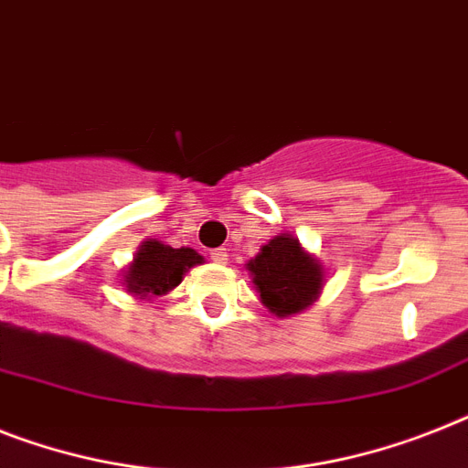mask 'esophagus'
I'll return each instance as SVG.
<instances>
[{"mask_svg": "<svg viewBox=\"0 0 468 468\" xmlns=\"http://www.w3.org/2000/svg\"><path fill=\"white\" fill-rule=\"evenodd\" d=\"M211 260H214L216 264H228V250H226V247H216V250H211Z\"/></svg>", "mask_w": 468, "mask_h": 468, "instance_id": "34e87169", "label": "esophagus"}]
</instances>
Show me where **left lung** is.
I'll return each mask as SVG.
<instances>
[{"label": "left lung", "mask_w": 468, "mask_h": 468, "mask_svg": "<svg viewBox=\"0 0 468 468\" xmlns=\"http://www.w3.org/2000/svg\"><path fill=\"white\" fill-rule=\"evenodd\" d=\"M247 271L260 293L261 305L276 317L303 313L320 298L324 269L317 257L303 250L298 238L281 233L261 247Z\"/></svg>", "instance_id": "8db88e82"}]
</instances>
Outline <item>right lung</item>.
<instances>
[{"instance_id":"obj_1","label":"right lung","mask_w":468,"mask_h":468,"mask_svg":"<svg viewBox=\"0 0 468 468\" xmlns=\"http://www.w3.org/2000/svg\"><path fill=\"white\" fill-rule=\"evenodd\" d=\"M204 257L192 247L175 250L161 240H144L136 250L134 261L124 271V288L136 298L165 295L182 281L185 271L201 264Z\"/></svg>"}]
</instances>
